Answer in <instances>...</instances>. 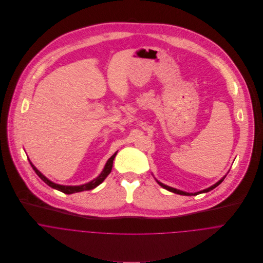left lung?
I'll return each instance as SVG.
<instances>
[{"label":"left lung","instance_id":"obj_1","mask_svg":"<svg viewBox=\"0 0 263 263\" xmlns=\"http://www.w3.org/2000/svg\"><path fill=\"white\" fill-rule=\"evenodd\" d=\"M226 175L222 178V179H220L216 184H214L213 186H211V187L206 188V189H203V190H200V191H198V192H194V193H189V192H185V191H181V190H178V189H176V188L170 187V186H168V185H165V184H163V183H161L160 181H158L157 180V182L159 183V185H161L162 187L165 188V189H167V190H169V191H171V192H174V193H177V194H181V195H197V194H199V193H203V192H209V191H211V190H213L214 188L217 187L218 185H220L223 181H224V179H225Z\"/></svg>","mask_w":263,"mask_h":263}]
</instances>
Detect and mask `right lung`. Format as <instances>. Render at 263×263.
Returning a JSON list of instances; mask_svg holds the SVG:
<instances>
[{
	"instance_id": "right-lung-1",
	"label": "right lung",
	"mask_w": 263,
	"mask_h": 263,
	"mask_svg": "<svg viewBox=\"0 0 263 263\" xmlns=\"http://www.w3.org/2000/svg\"><path fill=\"white\" fill-rule=\"evenodd\" d=\"M116 154H117V152H115L112 156L108 159L107 163L105 164V167H104L103 171L101 172V174H100L97 178H95L94 180H92V181H90V182H88V183H86V184L78 185V186H68V185H60V184H57V183H54V182L48 180L42 173H40V171H38L37 169H36V167H35L31 162H30V165H31V167L33 168V170L35 171V173L39 176V178H40L41 180H43L48 186L54 188V189H57V190H59V191H62V192H64V193H66V194H72V193L84 191V190H91V189H93V188L97 187L99 184H101V183L104 181V179H105V178L109 175V173L111 172L113 160H114Z\"/></svg>"
}]
</instances>
